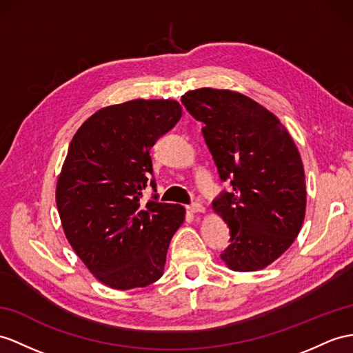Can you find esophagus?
Segmentation results:
<instances>
[{
    "label": "esophagus",
    "instance_id": "obj_1",
    "mask_svg": "<svg viewBox=\"0 0 353 353\" xmlns=\"http://www.w3.org/2000/svg\"><path fill=\"white\" fill-rule=\"evenodd\" d=\"M187 210L190 211L192 214H201V212H205V208L201 205V203H192L190 206H187Z\"/></svg>",
    "mask_w": 353,
    "mask_h": 353
}]
</instances>
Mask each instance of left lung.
Returning a JSON list of instances; mask_svg holds the SVG:
<instances>
[{
	"instance_id": "8db88e82",
	"label": "left lung",
	"mask_w": 353,
	"mask_h": 353,
	"mask_svg": "<svg viewBox=\"0 0 353 353\" xmlns=\"http://www.w3.org/2000/svg\"><path fill=\"white\" fill-rule=\"evenodd\" d=\"M183 105L203 123L202 133L219 175L232 190L214 201L230 244L221 253L229 270H263L295 241L305 217V174L286 127L259 103L230 90L201 88Z\"/></svg>"
}]
</instances>
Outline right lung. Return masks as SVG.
Listing matches in <instances>:
<instances>
[{
    "label": "right lung",
    "instance_id": "right-lung-1",
    "mask_svg": "<svg viewBox=\"0 0 353 353\" xmlns=\"http://www.w3.org/2000/svg\"><path fill=\"white\" fill-rule=\"evenodd\" d=\"M181 114L176 100L165 99L101 108L68 147L55 190L59 219L74 253L108 288H145L165 271L185 210L141 199L152 175L150 150Z\"/></svg>",
    "mask_w": 353,
    "mask_h": 353
}]
</instances>
